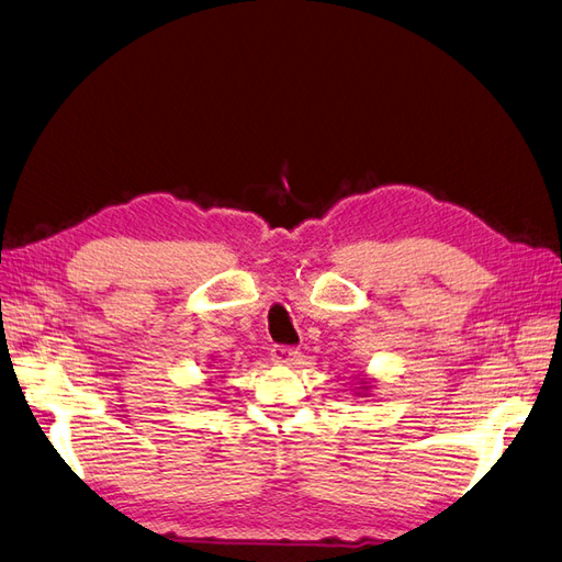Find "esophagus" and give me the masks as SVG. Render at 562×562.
<instances>
[{"label": "esophagus", "instance_id": "1", "mask_svg": "<svg viewBox=\"0 0 562 562\" xmlns=\"http://www.w3.org/2000/svg\"><path fill=\"white\" fill-rule=\"evenodd\" d=\"M299 349H294V347H272V351H270V356H272V361L276 363H280V366H292V363H296L299 361Z\"/></svg>", "mask_w": 562, "mask_h": 562}]
</instances>
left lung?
I'll use <instances>...</instances> for the list:
<instances>
[{
	"mask_svg": "<svg viewBox=\"0 0 562 562\" xmlns=\"http://www.w3.org/2000/svg\"><path fill=\"white\" fill-rule=\"evenodd\" d=\"M372 378H368V375H361V378H356V386H353V394L356 396H368V392L372 390Z\"/></svg>",
	"mask_w": 562,
	"mask_h": 562,
	"instance_id": "left-lung-1",
	"label": "left lung"
}]
</instances>
